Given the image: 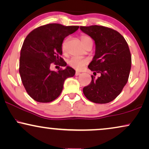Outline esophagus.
Masks as SVG:
<instances>
[{"instance_id": "obj_1", "label": "esophagus", "mask_w": 149, "mask_h": 149, "mask_svg": "<svg viewBox=\"0 0 149 149\" xmlns=\"http://www.w3.org/2000/svg\"><path fill=\"white\" fill-rule=\"evenodd\" d=\"M80 72H78V71H76V74H75V75H76V76H79V75H80Z\"/></svg>"}]
</instances>
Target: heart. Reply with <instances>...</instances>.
<instances>
[{
  "instance_id": "obj_1",
  "label": "heart",
  "mask_w": 149,
  "mask_h": 149,
  "mask_svg": "<svg viewBox=\"0 0 149 149\" xmlns=\"http://www.w3.org/2000/svg\"><path fill=\"white\" fill-rule=\"evenodd\" d=\"M81 38V41H82V45H84V43H85L86 41L89 40L90 38L88 36L86 35H82L80 37ZM65 42L63 43V48H64V45H65ZM88 63V61L85 58H78V57H73L72 58H71L68 62V65L70 66L72 68L76 69V70H80L83 68V67L85 65H86Z\"/></svg>"
}]
</instances>
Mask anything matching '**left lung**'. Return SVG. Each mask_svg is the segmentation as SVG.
Returning a JSON list of instances; mask_svg holds the SVG:
<instances>
[{
    "label": "left lung",
    "instance_id": "left-lung-1",
    "mask_svg": "<svg viewBox=\"0 0 149 149\" xmlns=\"http://www.w3.org/2000/svg\"><path fill=\"white\" fill-rule=\"evenodd\" d=\"M82 32L95 41V52L88 65L94 74L101 76L95 78L83 88L88 100L106 104L113 100L121 93L129 79L131 67V56L125 38L116 30L103 26H80Z\"/></svg>",
    "mask_w": 149,
    "mask_h": 149
}]
</instances>
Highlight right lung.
<instances>
[{
	"instance_id": "obj_1",
	"label": "right lung",
	"mask_w": 149,
	"mask_h": 149,
	"mask_svg": "<svg viewBox=\"0 0 149 149\" xmlns=\"http://www.w3.org/2000/svg\"><path fill=\"white\" fill-rule=\"evenodd\" d=\"M78 26L47 24L33 29L24 40L20 51L19 73L29 96L39 102H50L59 96L65 80L76 71L61 56L64 39L78 29ZM66 66L64 70L50 69V64Z\"/></svg>"
}]
</instances>
